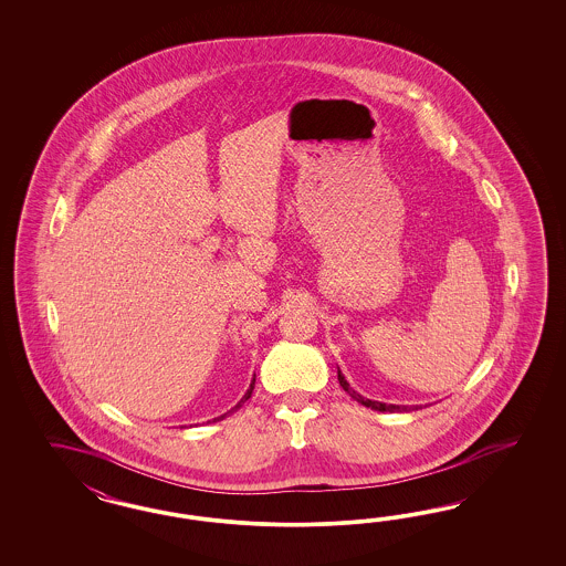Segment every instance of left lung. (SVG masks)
Returning a JSON list of instances; mask_svg holds the SVG:
<instances>
[{"mask_svg": "<svg viewBox=\"0 0 566 566\" xmlns=\"http://www.w3.org/2000/svg\"><path fill=\"white\" fill-rule=\"evenodd\" d=\"M338 381H340V386L344 388V392H348L350 398H355L357 402H360L363 407H367V409H374V411L379 412H409L417 411L419 407L417 405H386V402H377V400H369V398H365V396H360L359 392H355L353 388H350V384L344 379L343 371L338 369Z\"/></svg>", "mask_w": 566, "mask_h": 566, "instance_id": "obj_1", "label": "left lung"}]
</instances>
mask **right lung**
Here are the masks:
<instances>
[{
	"mask_svg": "<svg viewBox=\"0 0 566 566\" xmlns=\"http://www.w3.org/2000/svg\"><path fill=\"white\" fill-rule=\"evenodd\" d=\"M253 388H255V377H253V381H251V386H249V390H247V392H244V396H242V398H240L239 405H237V407H234V409H232V411H237V409H239V407H242V405H244V402H247V400H249V398H251V395H253ZM228 412H230V411H228ZM228 412H223V415H220V417H216V419H213V421H218V419H223V417H226V415H228Z\"/></svg>",
	"mask_w": 566,
	"mask_h": 566,
	"instance_id": "1",
	"label": "right lung"
}]
</instances>
